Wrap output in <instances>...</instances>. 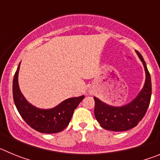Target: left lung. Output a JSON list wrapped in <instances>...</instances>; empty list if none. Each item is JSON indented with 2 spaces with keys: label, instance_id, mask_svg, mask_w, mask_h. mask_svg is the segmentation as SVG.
<instances>
[{
  "label": "left lung",
  "instance_id": "1",
  "mask_svg": "<svg viewBox=\"0 0 160 160\" xmlns=\"http://www.w3.org/2000/svg\"><path fill=\"white\" fill-rule=\"evenodd\" d=\"M143 65L146 78L138 95L125 105H109L98 98L94 99V115L102 128L108 131H125L138 125L146 114L152 97V80L146 62L139 52L135 50Z\"/></svg>",
  "mask_w": 160,
  "mask_h": 160
}]
</instances>
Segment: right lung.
Masks as SVG:
<instances>
[{"mask_svg": "<svg viewBox=\"0 0 160 160\" xmlns=\"http://www.w3.org/2000/svg\"><path fill=\"white\" fill-rule=\"evenodd\" d=\"M20 65L21 62L12 81V96L21 116L28 125L38 132L54 134L62 131L69 125L73 111L85 95L67 98L53 108L42 109L34 107L26 100L20 90L18 83Z\"/></svg>", "mask_w": 160, "mask_h": 160, "instance_id": "obj_1", "label": "right lung"}]
</instances>
